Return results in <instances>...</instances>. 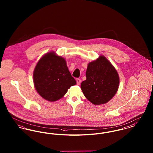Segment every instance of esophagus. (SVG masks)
<instances>
[{
    "instance_id": "esophagus-1",
    "label": "esophagus",
    "mask_w": 153,
    "mask_h": 153,
    "mask_svg": "<svg viewBox=\"0 0 153 153\" xmlns=\"http://www.w3.org/2000/svg\"><path fill=\"white\" fill-rule=\"evenodd\" d=\"M76 82H77V85H80V83H81V80L79 79H76Z\"/></svg>"
}]
</instances>
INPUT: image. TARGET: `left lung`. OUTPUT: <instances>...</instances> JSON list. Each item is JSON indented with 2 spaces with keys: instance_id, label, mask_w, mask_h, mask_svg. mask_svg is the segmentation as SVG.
Masks as SVG:
<instances>
[{
  "instance_id": "obj_1",
  "label": "left lung",
  "mask_w": 153,
  "mask_h": 153,
  "mask_svg": "<svg viewBox=\"0 0 153 153\" xmlns=\"http://www.w3.org/2000/svg\"><path fill=\"white\" fill-rule=\"evenodd\" d=\"M86 80L81 84L82 93L95 105L105 104L115 95L119 86L117 69L105 56L88 64Z\"/></svg>"
}]
</instances>
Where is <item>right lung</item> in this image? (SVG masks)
<instances>
[{
	"label": "right lung",
	"mask_w": 153,
	"mask_h": 153,
	"mask_svg": "<svg viewBox=\"0 0 153 153\" xmlns=\"http://www.w3.org/2000/svg\"><path fill=\"white\" fill-rule=\"evenodd\" d=\"M33 81L38 94L50 102L61 99L68 89L76 84L65 59L53 51L46 53L38 61L33 72Z\"/></svg>",
	"instance_id": "obj_1"
}]
</instances>
